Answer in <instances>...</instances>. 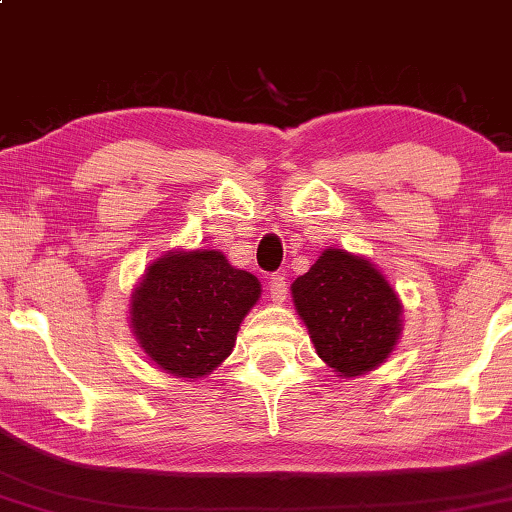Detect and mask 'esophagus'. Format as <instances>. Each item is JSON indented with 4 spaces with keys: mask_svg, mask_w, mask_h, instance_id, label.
<instances>
[{
    "mask_svg": "<svg viewBox=\"0 0 512 512\" xmlns=\"http://www.w3.org/2000/svg\"><path fill=\"white\" fill-rule=\"evenodd\" d=\"M286 291H288V288H286L284 275H273L271 282H268V293H271V300L275 304L286 302Z\"/></svg>",
    "mask_w": 512,
    "mask_h": 512,
    "instance_id": "34e87169",
    "label": "esophagus"
}]
</instances>
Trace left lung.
I'll return each instance as SVG.
<instances>
[{"instance_id":"1","label":"left lung","mask_w":512,"mask_h":512,"mask_svg":"<svg viewBox=\"0 0 512 512\" xmlns=\"http://www.w3.org/2000/svg\"><path fill=\"white\" fill-rule=\"evenodd\" d=\"M291 295L315 353L340 378L369 374L398 345L401 297L367 257L324 248L309 273L291 284Z\"/></svg>"}]
</instances>
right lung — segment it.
I'll return each mask as SVG.
<instances>
[{"label": "right lung", "instance_id": "obj_1", "mask_svg": "<svg viewBox=\"0 0 512 512\" xmlns=\"http://www.w3.org/2000/svg\"><path fill=\"white\" fill-rule=\"evenodd\" d=\"M262 284L215 248L167 250L145 268L129 300V329L165 374L197 380L235 347Z\"/></svg>", "mask_w": 512, "mask_h": 512}]
</instances>
